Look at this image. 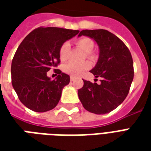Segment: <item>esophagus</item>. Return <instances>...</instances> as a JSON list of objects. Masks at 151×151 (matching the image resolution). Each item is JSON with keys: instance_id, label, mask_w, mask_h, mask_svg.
Returning a JSON list of instances; mask_svg holds the SVG:
<instances>
[{"instance_id": "1", "label": "esophagus", "mask_w": 151, "mask_h": 151, "mask_svg": "<svg viewBox=\"0 0 151 151\" xmlns=\"http://www.w3.org/2000/svg\"><path fill=\"white\" fill-rule=\"evenodd\" d=\"M74 79H75V78H74L73 76H70V81H71V82L74 81Z\"/></svg>"}]
</instances>
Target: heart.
<instances>
[{"mask_svg":"<svg viewBox=\"0 0 151 151\" xmlns=\"http://www.w3.org/2000/svg\"><path fill=\"white\" fill-rule=\"evenodd\" d=\"M76 44L77 46L81 47L82 50H84L86 54V56L88 57H92L93 53H92V49L94 48V42L91 39L88 37H82L79 38L76 40ZM69 51V43L68 42H65L62 43V45L60 46L59 49V57L60 60L65 61L68 58V53ZM91 64L87 61L82 63H74V62H69L65 64L63 69L66 73H68L69 75L77 77L82 74L85 72L86 70L90 69Z\"/></svg>","mask_w":151,"mask_h":151,"instance_id":"heart-1","label":"heart"}]
</instances>
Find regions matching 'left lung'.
Instances as JSON below:
<instances>
[{
  "mask_svg": "<svg viewBox=\"0 0 151 151\" xmlns=\"http://www.w3.org/2000/svg\"><path fill=\"white\" fill-rule=\"evenodd\" d=\"M86 35L96 41L99 57L91 70L101 83L83 80L78 97L86 110L95 114L110 112L123 103L129 91L134 75L133 58L127 46L107 30H83L78 36Z\"/></svg>",
  "mask_w": 151,
  "mask_h": 151,
  "instance_id": "obj_1",
  "label": "left lung"
}]
</instances>
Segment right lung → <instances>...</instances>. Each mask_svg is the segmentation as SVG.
Segmentation results:
<instances>
[{"label":"right lung","instance_id":"add662e5","mask_svg":"<svg viewBox=\"0 0 151 151\" xmlns=\"http://www.w3.org/2000/svg\"><path fill=\"white\" fill-rule=\"evenodd\" d=\"M78 32L58 27H38L20 43L12 60V85L27 108L44 112L59 103L63 87L69 84L70 78L60 69H54L58 76L52 80L47 72L60 63L59 49L62 43Z\"/></svg>","mask_w":151,"mask_h":151}]
</instances>
